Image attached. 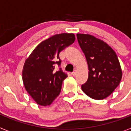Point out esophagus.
<instances>
[{"instance_id":"obj_1","label":"esophagus","mask_w":131,"mask_h":131,"mask_svg":"<svg viewBox=\"0 0 131 131\" xmlns=\"http://www.w3.org/2000/svg\"><path fill=\"white\" fill-rule=\"evenodd\" d=\"M76 72H77V70L76 69H74V71L72 72V75L73 76H75L76 75Z\"/></svg>"}]
</instances>
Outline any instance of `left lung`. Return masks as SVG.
I'll return each mask as SVG.
<instances>
[{"label": "left lung", "instance_id": "obj_1", "mask_svg": "<svg viewBox=\"0 0 131 131\" xmlns=\"http://www.w3.org/2000/svg\"><path fill=\"white\" fill-rule=\"evenodd\" d=\"M77 38L89 70L82 91L93 99H104L117 87L122 77L117 56L107 44L94 36L79 33Z\"/></svg>", "mask_w": 131, "mask_h": 131}]
</instances>
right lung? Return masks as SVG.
Masks as SVG:
<instances>
[{
  "mask_svg": "<svg viewBox=\"0 0 131 131\" xmlns=\"http://www.w3.org/2000/svg\"><path fill=\"white\" fill-rule=\"evenodd\" d=\"M75 40L73 33L54 35L43 40L24 63L22 79L26 91L40 106L50 105L59 95L62 82L68 77L60 68L59 54ZM58 65L59 69L55 68Z\"/></svg>",
  "mask_w": 131,
  "mask_h": 131,
  "instance_id": "add662e5",
  "label": "right lung"
}]
</instances>
